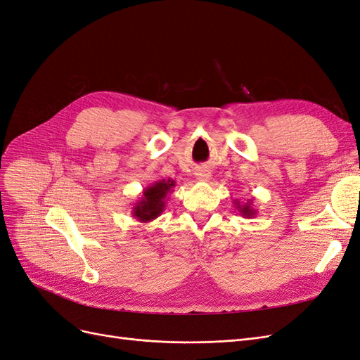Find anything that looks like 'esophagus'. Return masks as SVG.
<instances>
[{
  "label": "esophagus",
  "instance_id": "obj_1",
  "mask_svg": "<svg viewBox=\"0 0 360 360\" xmlns=\"http://www.w3.org/2000/svg\"><path fill=\"white\" fill-rule=\"evenodd\" d=\"M195 177L200 181H209L212 179V172L207 167H200L197 171H195Z\"/></svg>",
  "mask_w": 360,
  "mask_h": 360
}]
</instances>
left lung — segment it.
<instances>
[{"mask_svg":"<svg viewBox=\"0 0 360 360\" xmlns=\"http://www.w3.org/2000/svg\"><path fill=\"white\" fill-rule=\"evenodd\" d=\"M252 201L254 200H248V202L245 204H240V201L234 200V204H236V209L240 212V214L243 217H248V219H250V217H254L257 214V210L252 207Z\"/></svg>","mask_w":360,"mask_h":360,"instance_id":"obj_1","label":"left lung"}]
</instances>
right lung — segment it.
Segmentation results:
<instances>
[{"label": "right lung", "mask_w": 360, "mask_h": 360, "mask_svg": "<svg viewBox=\"0 0 360 360\" xmlns=\"http://www.w3.org/2000/svg\"><path fill=\"white\" fill-rule=\"evenodd\" d=\"M176 181L168 179H160L150 184L144 191L141 198L132 207V216L139 222H150L159 217L165 209L168 201V193L172 192Z\"/></svg>", "instance_id": "obj_1"}]
</instances>
